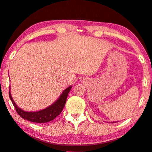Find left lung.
Here are the masks:
<instances>
[{
    "label": "left lung",
    "instance_id": "1",
    "mask_svg": "<svg viewBox=\"0 0 152 152\" xmlns=\"http://www.w3.org/2000/svg\"><path fill=\"white\" fill-rule=\"evenodd\" d=\"M113 123H115V122H113Z\"/></svg>",
    "mask_w": 152,
    "mask_h": 152
}]
</instances>
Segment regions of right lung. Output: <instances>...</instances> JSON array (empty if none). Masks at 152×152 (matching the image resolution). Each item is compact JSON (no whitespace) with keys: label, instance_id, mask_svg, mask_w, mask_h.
<instances>
[{"label":"right lung","instance_id":"obj_1","mask_svg":"<svg viewBox=\"0 0 152 152\" xmlns=\"http://www.w3.org/2000/svg\"><path fill=\"white\" fill-rule=\"evenodd\" d=\"M72 88V86H71L68 87L67 88H66L62 92V94L60 95L59 98L53 104L50 105V106L44 109H42V110L35 111V112L34 111H32V112L25 111L17 106L15 101L13 100L12 97L11 93H10V87L9 90V96L17 113L22 118L32 122L46 123L50 122V121L54 120L58 115L60 114V113L62 112V109L64 108V105H65L68 94Z\"/></svg>","mask_w":152,"mask_h":152}]
</instances>
